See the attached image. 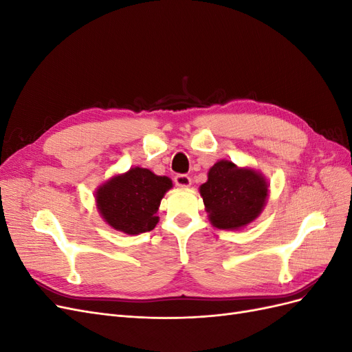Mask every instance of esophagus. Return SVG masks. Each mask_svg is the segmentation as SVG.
Segmentation results:
<instances>
[{
    "mask_svg": "<svg viewBox=\"0 0 352 352\" xmlns=\"http://www.w3.org/2000/svg\"><path fill=\"white\" fill-rule=\"evenodd\" d=\"M175 184L179 188H189L190 185H192V180H190V177L188 175H177V176H175Z\"/></svg>",
    "mask_w": 352,
    "mask_h": 352,
    "instance_id": "esophagus-1",
    "label": "esophagus"
}]
</instances>
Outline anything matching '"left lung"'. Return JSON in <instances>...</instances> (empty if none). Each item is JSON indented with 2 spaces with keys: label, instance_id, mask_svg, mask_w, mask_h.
<instances>
[{
  "label": "left lung",
  "instance_id": "8db88e82",
  "mask_svg": "<svg viewBox=\"0 0 352 352\" xmlns=\"http://www.w3.org/2000/svg\"><path fill=\"white\" fill-rule=\"evenodd\" d=\"M199 186L208 220L221 230H239L257 219L267 204L269 182L252 167L220 160Z\"/></svg>",
  "mask_w": 352,
  "mask_h": 352
}]
</instances>
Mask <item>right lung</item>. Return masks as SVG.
<instances>
[{
  "label": "right lung",
  "instance_id": "add662e5",
  "mask_svg": "<svg viewBox=\"0 0 352 352\" xmlns=\"http://www.w3.org/2000/svg\"><path fill=\"white\" fill-rule=\"evenodd\" d=\"M172 179L157 176L150 168L132 167L114 175L95 190V204L104 221L126 235L150 232L158 223L157 211Z\"/></svg>",
  "mask_w": 352,
  "mask_h": 352
}]
</instances>
